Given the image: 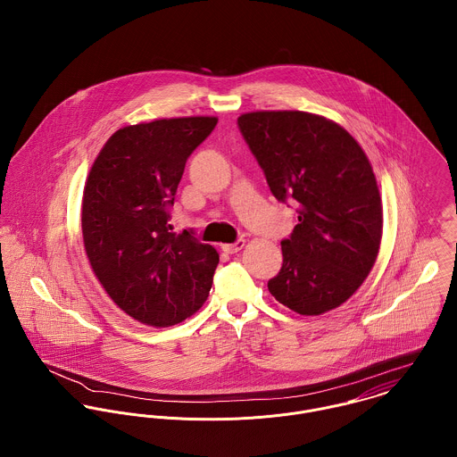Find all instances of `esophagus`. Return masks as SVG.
Returning <instances> with one entry per match:
<instances>
[{
    "instance_id": "esophagus-1",
    "label": "esophagus",
    "mask_w": 457,
    "mask_h": 457,
    "mask_svg": "<svg viewBox=\"0 0 457 457\" xmlns=\"http://www.w3.org/2000/svg\"><path fill=\"white\" fill-rule=\"evenodd\" d=\"M245 245H246V241H245V239H239V241H236L234 245H221V250H223L225 253H237V252H241V250L245 248Z\"/></svg>"
}]
</instances>
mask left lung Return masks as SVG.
<instances>
[{"mask_svg":"<svg viewBox=\"0 0 457 457\" xmlns=\"http://www.w3.org/2000/svg\"><path fill=\"white\" fill-rule=\"evenodd\" d=\"M237 125L272 195L297 202L299 223L281 241L283 265L269 292L306 317L341 306L371 272L382 241V196L366 153L312 112H246Z\"/></svg>","mask_w":457,"mask_h":457,"instance_id":"1","label":"left lung"}]
</instances>
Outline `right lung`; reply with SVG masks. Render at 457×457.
I'll use <instances>...</instances> for the list:
<instances>
[{
  "label": "right lung",
  "instance_id": "1",
  "mask_svg": "<svg viewBox=\"0 0 457 457\" xmlns=\"http://www.w3.org/2000/svg\"><path fill=\"white\" fill-rule=\"evenodd\" d=\"M218 118L154 120L114 131L82 195V239L91 269L116 303L144 326L169 327L205 303L220 262L190 232L172 234L174 204L188 156Z\"/></svg>",
  "mask_w": 457,
  "mask_h": 457
}]
</instances>
